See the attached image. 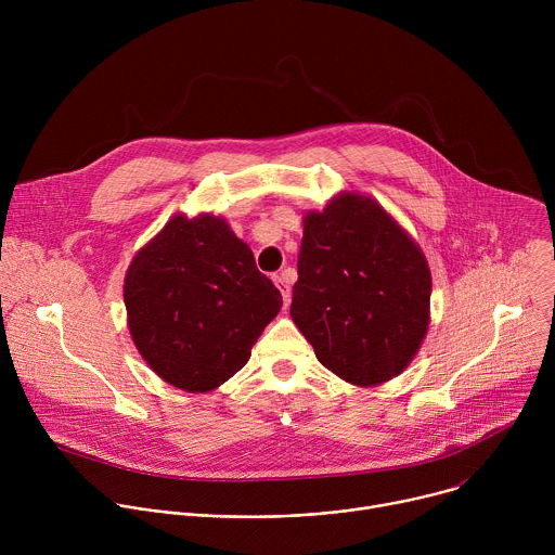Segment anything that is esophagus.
Instances as JSON below:
<instances>
[{
    "instance_id": "1",
    "label": "esophagus",
    "mask_w": 555,
    "mask_h": 555,
    "mask_svg": "<svg viewBox=\"0 0 555 555\" xmlns=\"http://www.w3.org/2000/svg\"><path fill=\"white\" fill-rule=\"evenodd\" d=\"M274 283H276V287L281 289L283 302H285V307H287L289 300H292V287H289L292 274H289V270H285V272H281V274H274Z\"/></svg>"
}]
</instances>
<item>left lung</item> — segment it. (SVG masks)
<instances>
[{
    "mask_svg": "<svg viewBox=\"0 0 555 555\" xmlns=\"http://www.w3.org/2000/svg\"><path fill=\"white\" fill-rule=\"evenodd\" d=\"M430 270L375 199L343 193L307 212L292 321L323 366L358 386L402 373L428 332Z\"/></svg>",
    "mask_w": 555,
    "mask_h": 555,
    "instance_id": "1",
    "label": "left lung"
}]
</instances>
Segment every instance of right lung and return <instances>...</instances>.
<instances>
[{
  "mask_svg": "<svg viewBox=\"0 0 555 555\" xmlns=\"http://www.w3.org/2000/svg\"><path fill=\"white\" fill-rule=\"evenodd\" d=\"M281 305L253 250L212 215L173 217L135 255L125 279L140 356L189 392L212 390L240 371Z\"/></svg>",
  "mask_w": 555,
  "mask_h": 555,
  "instance_id": "add662e5",
  "label": "right lung"
}]
</instances>
